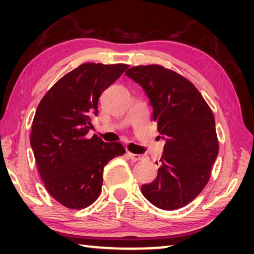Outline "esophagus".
I'll return each instance as SVG.
<instances>
[{"label": "esophagus", "instance_id": "esophagus-1", "mask_svg": "<svg viewBox=\"0 0 254 254\" xmlns=\"http://www.w3.org/2000/svg\"><path fill=\"white\" fill-rule=\"evenodd\" d=\"M127 156H128V157H129L133 162L141 161V159L143 158V156H141V155H136V154H131V152H129V151L127 152Z\"/></svg>", "mask_w": 254, "mask_h": 254}]
</instances>
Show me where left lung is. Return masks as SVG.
Returning <instances> with one entry per match:
<instances>
[{"label":"left lung","mask_w":254,"mask_h":254,"mask_svg":"<svg viewBox=\"0 0 254 254\" xmlns=\"http://www.w3.org/2000/svg\"><path fill=\"white\" fill-rule=\"evenodd\" d=\"M126 75L147 93L152 119L166 138L158 176L142 185V194L161 209H179L195 199L210 179L218 154L214 114L195 85L171 69L135 65Z\"/></svg>","instance_id":"8db88e82"}]
</instances>
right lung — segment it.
Listing matches in <instances>:
<instances>
[{"instance_id":"right-lung-1","label":"right lung","mask_w":254,"mask_h":254,"mask_svg":"<svg viewBox=\"0 0 254 254\" xmlns=\"http://www.w3.org/2000/svg\"><path fill=\"white\" fill-rule=\"evenodd\" d=\"M129 67L88 62L61 77L40 100L30 142L47 192L62 206L83 209L98 199L103 170L126 150L120 142L105 143L93 135L91 117L98 98Z\"/></svg>"}]
</instances>
